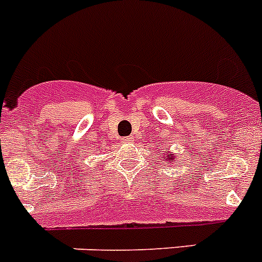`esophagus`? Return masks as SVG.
<instances>
[{"mask_svg":"<svg viewBox=\"0 0 262 262\" xmlns=\"http://www.w3.org/2000/svg\"><path fill=\"white\" fill-rule=\"evenodd\" d=\"M120 140H122V143H129L133 140V138H131V136H123Z\"/></svg>","mask_w":262,"mask_h":262,"instance_id":"34e87169","label":"esophagus"}]
</instances>
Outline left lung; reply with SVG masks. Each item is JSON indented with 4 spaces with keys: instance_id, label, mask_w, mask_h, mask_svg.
Here are the masks:
<instances>
[{
    "instance_id": "8db88e82",
    "label": "left lung",
    "mask_w": 262,
    "mask_h": 262,
    "mask_svg": "<svg viewBox=\"0 0 262 262\" xmlns=\"http://www.w3.org/2000/svg\"><path fill=\"white\" fill-rule=\"evenodd\" d=\"M168 157H172V156H170V155H168ZM172 159H173V157H172Z\"/></svg>"
}]
</instances>
